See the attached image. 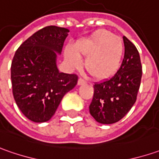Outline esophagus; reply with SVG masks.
<instances>
[{
	"instance_id": "esophagus-1",
	"label": "esophagus",
	"mask_w": 159,
	"mask_h": 159,
	"mask_svg": "<svg viewBox=\"0 0 159 159\" xmlns=\"http://www.w3.org/2000/svg\"><path fill=\"white\" fill-rule=\"evenodd\" d=\"M84 84H86V80L83 79V78H80L78 80V82H77V84L78 85H83Z\"/></svg>"
}]
</instances>
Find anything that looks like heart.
<instances>
[{
  "label": "heart",
  "mask_w": 159,
  "mask_h": 159,
  "mask_svg": "<svg viewBox=\"0 0 159 159\" xmlns=\"http://www.w3.org/2000/svg\"><path fill=\"white\" fill-rule=\"evenodd\" d=\"M123 53L122 42L107 30H99L89 38L82 39L74 47L65 48L64 56L71 68L82 64L80 55L87 56L85 68L88 73L97 80H106L116 73L120 68Z\"/></svg>",
  "instance_id": "obj_1"
}]
</instances>
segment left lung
I'll return each mask as SVG.
<instances>
[{
    "instance_id": "1",
    "label": "left lung",
    "mask_w": 159,
    "mask_h": 159,
    "mask_svg": "<svg viewBox=\"0 0 159 159\" xmlns=\"http://www.w3.org/2000/svg\"><path fill=\"white\" fill-rule=\"evenodd\" d=\"M125 53L117 73L111 79L95 84L90 113L98 122L112 124L129 112L136 100L142 78L139 52L131 41L123 37Z\"/></svg>"
}]
</instances>
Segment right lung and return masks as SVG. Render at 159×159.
Listing matches in <instances>:
<instances>
[{
  "mask_svg": "<svg viewBox=\"0 0 159 159\" xmlns=\"http://www.w3.org/2000/svg\"><path fill=\"white\" fill-rule=\"evenodd\" d=\"M69 30L47 26L38 30L16 50L11 63L15 101L31 121L41 123L55 113L64 95L77 84V75L60 72L57 56Z\"/></svg>",
  "mask_w": 159,
  "mask_h": 159,
  "instance_id": "add662e5",
  "label": "right lung"
}]
</instances>
